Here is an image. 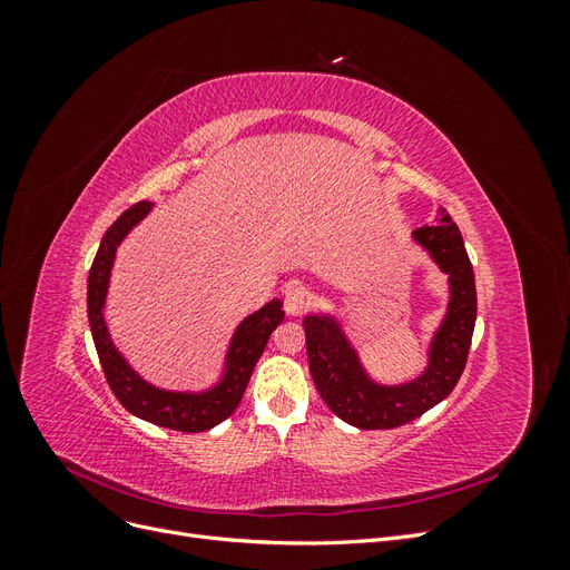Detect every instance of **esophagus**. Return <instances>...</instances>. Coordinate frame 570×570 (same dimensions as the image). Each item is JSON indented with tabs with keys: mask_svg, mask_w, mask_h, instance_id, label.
Wrapping results in <instances>:
<instances>
[{
	"mask_svg": "<svg viewBox=\"0 0 570 570\" xmlns=\"http://www.w3.org/2000/svg\"><path fill=\"white\" fill-rule=\"evenodd\" d=\"M283 302H285V312L289 316H299L302 312H306L308 302H312V295L302 283H289L283 292Z\"/></svg>",
	"mask_w": 570,
	"mask_h": 570,
	"instance_id": "esophagus-1",
	"label": "esophagus"
}]
</instances>
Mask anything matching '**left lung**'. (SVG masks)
<instances>
[{"mask_svg":"<svg viewBox=\"0 0 570 570\" xmlns=\"http://www.w3.org/2000/svg\"><path fill=\"white\" fill-rule=\"evenodd\" d=\"M411 237L450 285L446 314L430 340L428 366L419 377L402 385L375 383L335 316H304L308 371L316 390L337 419L361 430H390L423 416L450 396L469 358L478 299L473 266L456 223L442 214L440 223L413 230Z\"/></svg>","mask_w":570,"mask_h":570,"instance_id":"obj_1","label":"left lung"}]
</instances>
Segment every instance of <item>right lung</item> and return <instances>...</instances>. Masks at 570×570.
<instances>
[{"instance_id": "add662e5", "label": "right lung", "mask_w": 570, "mask_h": 570, "mask_svg": "<svg viewBox=\"0 0 570 570\" xmlns=\"http://www.w3.org/2000/svg\"><path fill=\"white\" fill-rule=\"evenodd\" d=\"M149 212V202L130 206L128 212L116 218L114 226L105 233V237H101L88 275L90 331L99 354V364L107 375V383L116 394V400L124 404L132 416L168 430H180V433H202V430H209L220 421H226L237 409L239 400H243L258 356L264 354L271 333L285 318L283 302L273 299L264 304L258 312L249 314L235 327L220 381L209 390L176 392L147 383L145 377L128 364L126 356L116 350L105 321V304L116 249Z\"/></svg>"}]
</instances>
